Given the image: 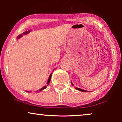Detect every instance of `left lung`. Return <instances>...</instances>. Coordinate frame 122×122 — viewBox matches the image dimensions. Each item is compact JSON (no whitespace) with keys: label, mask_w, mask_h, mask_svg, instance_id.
<instances>
[{"label":"left lung","mask_w":122,"mask_h":122,"mask_svg":"<svg viewBox=\"0 0 122 122\" xmlns=\"http://www.w3.org/2000/svg\"><path fill=\"white\" fill-rule=\"evenodd\" d=\"M71 83H72V85H73V84L72 82H71ZM76 89L77 90L80 91H82V92H88V91H86L84 90V89H80V88H77V87H76Z\"/></svg>","instance_id":"left-lung-1"}]
</instances>
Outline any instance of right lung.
<instances>
[{
  "instance_id": "1",
  "label": "right lung",
  "mask_w": 122,
  "mask_h": 122,
  "mask_svg": "<svg viewBox=\"0 0 122 122\" xmlns=\"http://www.w3.org/2000/svg\"><path fill=\"white\" fill-rule=\"evenodd\" d=\"M28 33H29V31H26V32H25V33H23V34H27ZM22 34H20V36H18V39H19V38H20L21 37H22ZM51 75H52V73H51V74H50V75L49 77L48 81H47V85L49 84V83H50V80H51ZM46 88V86H43V88H41V89H40V91H41L43 90V89H45ZM27 92H29V91H27ZM36 92H37L38 91H36Z\"/></svg>"
}]
</instances>
